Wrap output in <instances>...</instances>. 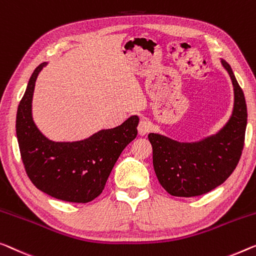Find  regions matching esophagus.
<instances>
[{
  "instance_id": "obj_1",
  "label": "esophagus",
  "mask_w": 256,
  "mask_h": 256,
  "mask_svg": "<svg viewBox=\"0 0 256 256\" xmlns=\"http://www.w3.org/2000/svg\"><path fill=\"white\" fill-rule=\"evenodd\" d=\"M150 131V124L147 120H141L138 125V133L140 136H146Z\"/></svg>"
}]
</instances>
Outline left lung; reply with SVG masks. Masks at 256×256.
<instances>
[{"mask_svg":"<svg viewBox=\"0 0 256 256\" xmlns=\"http://www.w3.org/2000/svg\"><path fill=\"white\" fill-rule=\"evenodd\" d=\"M234 90V106L223 130L200 141L184 144L150 133L152 166L160 184L174 196L190 198L223 184L237 166L245 144L247 106L245 95L231 66L222 60Z\"/></svg>","mask_w":256,"mask_h":256,"instance_id":"left-lung-1","label":"left lung"}]
</instances>
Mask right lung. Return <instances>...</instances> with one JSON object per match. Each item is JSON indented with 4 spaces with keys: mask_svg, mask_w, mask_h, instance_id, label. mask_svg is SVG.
<instances>
[{
    "mask_svg": "<svg viewBox=\"0 0 256 256\" xmlns=\"http://www.w3.org/2000/svg\"><path fill=\"white\" fill-rule=\"evenodd\" d=\"M47 63L30 76L19 102L16 132L25 171L34 186L58 200L86 204L104 190L122 152L138 134L139 118L130 117L115 128L102 130L76 142H54L41 133L32 118L36 80Z\"/></svg>",
    "mask_w": 256,
    "mask_h": 256,
    "instance_id": "add662e5",
    "label": "right lung"
}]
</instances>
